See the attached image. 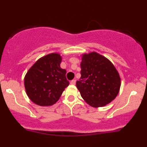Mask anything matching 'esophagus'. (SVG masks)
Masks as SVG:
<instances>
[{
    "mask_svg": "<svg viewBox=\"0 0 147 147\" xmlns=\"http://www.w3.org/2000/svg\"><path fill=\"white\" fill-rule=\"evenodd\" d=\"M76 84V80L75 79H73V80H72L70 81V84L71 85H75Z\"/></svg>",
    "mask_w": 147,
    "mask_h": 147,
    "instance_id": "esophagus-1",
    "label": "esophagus"
}]
</instances>
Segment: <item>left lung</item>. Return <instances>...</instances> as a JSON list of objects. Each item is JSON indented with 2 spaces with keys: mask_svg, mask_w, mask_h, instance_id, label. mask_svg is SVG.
Here are the masks:
<instances>
[{
  "mask_svg": "<svg viewBox=\"0 0 147 147\" xmlns=\"http://www.w3.org/2000/svg\"><path fill=\"white\" fill-rule=\"evenodd\" d=\"M81 78L77 88L92 107H102L114 100L121 87V78L114 65L95 52L83 55Z\"/></svg>",
  "mask_w": 147,
  "mask_h": 147,
  "instance_id": "left-lung-1",
  "label": "left lung"
}]
</instances>
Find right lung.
I'll list each match as a JSON object with an SVG mask.
<instances>
[{"mask_svg": "<svg viewBox=\"0 0 147 147\" xmlns=\"http://www.w3.org/2000/svg\"><path fill=\"white\" fill-rule=\"evenodd\" d=\"M61 61L59 54H49L38 59L26 73L24 78L26 92L37 105H53L68 86L66 70L60 68Z\"/></svg>", "mask_w": 147, "mask_h": 147, "instance_id": "obj_1", "label": "right lung"}]
</instances>
